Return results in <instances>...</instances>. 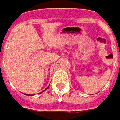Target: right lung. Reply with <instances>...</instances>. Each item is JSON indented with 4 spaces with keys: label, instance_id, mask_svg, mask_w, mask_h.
<instances>
[{
    "label": "right lung",
    "instance_id": "right-lung-1",
    "mask_svg": "<svg viewBox=\"0 0 120 120\" xmlns=\"http://www.w3.org/2000/svg\"><path fill=\"white\" fill-rule=\"evenodd\" d=\"M49 87V86H48V87H47V88H46V89H45V90H47V89H48V87ZM41 93H40V94H41Z\"/></svg>",
    "mask_w": 120,
    "mask_h": 120
}]
</instances>
